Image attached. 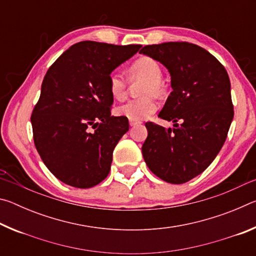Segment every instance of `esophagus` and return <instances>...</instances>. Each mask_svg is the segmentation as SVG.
I'll list each match as a JSON object with an SVG mask.
<instances>
[{"instance_id": "esophagus-1", "label": "esophagus", "mask_w": 256, "mask_h": 256, "mask_svg": "<svg viewBox=\"0 0 256 256\" xmlns=\"http://www.w3.org/2000/svg\"><path fill=\"white\" fill-rule=\"evenodd\" d=\"M138 124H141L140 120H130V125H131V126H136V125Z\"/></svg>"}]
</instances>
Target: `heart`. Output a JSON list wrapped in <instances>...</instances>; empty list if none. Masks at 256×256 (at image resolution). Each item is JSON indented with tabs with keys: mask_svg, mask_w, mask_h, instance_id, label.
Wrapping results in <instances>:
<instances>
[{
	"mask_svg": "<svg viewBox=\"0 0 256 256\" xmlns=\"http://www.w3.org/2000/svg\"><path fill=\"white\" fill-rule=\"evenodd\" d=\"M130 80L144 79L141 94L144 97L131 99L116 110L120 116L130 120H142L149 118L157 110L156 96H162L164 92V84L162 80V66L152 58L144 56L134 60L128 68ZM108 90L116 100H123L126 97L128 82L118 72H112L108 76Z\"/></svg>",
	"mask_w": 256,
	"mask_h": 256,
	"instance_id": "b5f03b06",
	"label": "heart"
}]
</instances>
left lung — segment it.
<instances>
[{
	"label": "left lung",
	"instance_id": "left-lung-1",
	"mask_svg": "<svg viewBox=\"0 0 256 256\" xmlns=\"http://www.w3.org/2000/svg\"><path fill=\"white\" fill-rule=\"evenodd\" d=\"M170 73L172 92L159 118L164 128L146 122L142 154L149 170L172 184H183L204 172L219 154L234 118L230 81L222 63L188 42L146 45L140 50Z\"/></svg>",
	"mask_w": 256,
	"mask_h": 256
}]
</instances>
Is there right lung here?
Here are the masks:
<instances>
[{
  "label": "right lung",
  "instance_id": "1",
  "mask_svg": "<svg viewBox=\"0 0 256 256\" xmlns=\"http://www.w3.org/2000/svg\"><path fill=\"white\" fill-rule=\"evenodd\" d=\"M140 48L80 42L46 72L30 120L38 154L63 183L89 188L110 174L112 151L128 131V120L110 115L108 76Z\"/></svg>",
  "mask_w": 256,
  "mask_h": 256
}]
</instances>
